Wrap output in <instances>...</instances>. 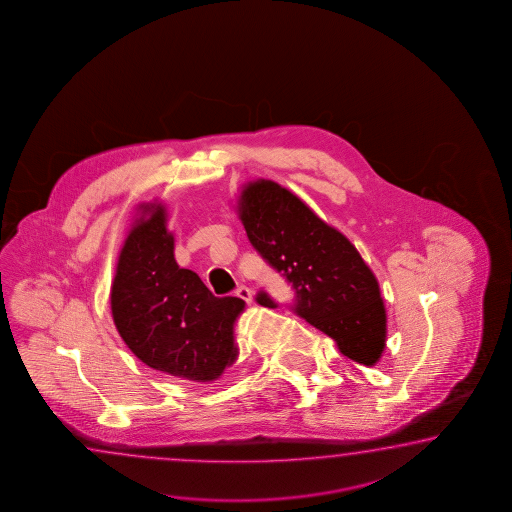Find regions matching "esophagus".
<instances>
[{
	"instance_id": "1",
	"label": "esophagus",
	"mask_w": 512,
	"mask_h": 512,
	"mask_svg": "<svg viewBox=\"0 0 512 512\" xmlns=\"http://www.w3.org/2000/svg\"><path fill=\"white\" fill-rule=\"evenodd\" d=\"M236 296L241 298V300L247 301V303H251L252 298H254V294H252L251 289H249V287H245V285H240V287L236 289Z\"/></svg>"
}]
</instances>
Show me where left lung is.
Instances as JSON below:
<instances>
[{
	"instance_id": "obj_1",
	"label": "left lung",
	"mask_w": 512,
	"mask_h": 512,
	"mask_svg": "<svg viewBox=\"0 0 512 512\" xmlns=\"http://www.w3.org/2000/svg\"><path fill=\"white\" fill-rule=\"evenodd\" d=\"M238 214L252 247L291 283L292 311L331 336L347 358L361 365L380 360L385 305L376 276L351 241L276 181L243 185ZM256 301L278 307L265 291Z\"/></svg>"
}]
</instances>
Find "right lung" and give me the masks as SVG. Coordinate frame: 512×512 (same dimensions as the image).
<instances>
[{"instance_id": "add662e5", "label": "right lung", "mask_w": 512, "mask_h": 512, "mask_svg": "<svg viewBox=\"0 0 512 512\" xmlns=\"http://www.w3.org/2000/svg\"><path fill=\"white\" fill-rule=\"evenodd\" d=\"M140 209L112 281L114 325L151 369L181 380H216L238 356L234 323L245 301L216 298L196 272L180 269L165 207Z\"/></svg>"}]
</instances>
